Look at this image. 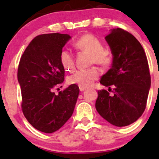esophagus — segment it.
Returning <instances> with one entry per match:
<instances>
[{"label":"esophagus","instance_id":"esophagus-1","mask_svg":"<svg viewBox=\"0 0 159 159\" xmlns=\"http://www.w3.org/2000/svg\"><path fill=\"white\" fill-rule=\"evenodd\" d=\"M78 87H79V90H81V91H84L86 88H87V87H83V86H78Z\"/></svg>","mask_w":159,"mask_h":159}]
</instances>
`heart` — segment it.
I'll use <instances>...</instances> for the list:
<instances>
[{
    "label": "heart",
    "instance_id": "b5f03b06",
    "mask_svg": "<svg viewBox=\"0 0 159 159\" xmlns=\"http://www.w3.org/2000/svg\"><path fill=\"white\" fill-rule=\"evenodd\" d=\"M74 47L81 52L90 54V63L109 66L112 63L113 53L108 48H103V43L93 34H86L80 36L73 43ZM60 62L66 71L71 72L75 69V57L73 54L67 49H63L60 53ZM100 70L96 66L87 69L76 71L71 75L67 81L70 84L88 87L99 77Z\"/></svg>",
    "mask_w": 159,
    "mask_h": 159
}]
</instances>
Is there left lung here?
<instances>
[{"label":"left lung","mask_w":159,"mask_h":159,"mask_svg":"<svg viewBox=\"0 0 159 159\" xmlns=\"http://www.w3.org/2000/svg\"><path fill=\"white\" fill-rule=\"evenodd\" d=\"M105 39L114 60L100 83L111 90L114 87V94L98 90L96 108L112 125L126 126L135 122L147 106L151 84L148 61L139 41L126 30L113 29Z\"/></svg>","instance_id":"obj_1"}]
</instances>
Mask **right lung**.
<instances>
[{"instance_id":"obj_1","label":"right lung","mask_w":159,"mask_h":159,"mask_svg":"<svg viewBox=\"0 0 159 159\" xmlns=\"http://www.w3.org/2000/svg\"><path fill=\"white\" fill-rule=\"evenodd\" d=\"M59 33L36 36L24 52L18 67L21 110L36 129L53 133L60 129L74 111L79 88L71 84L56 95L54 89L64 81L60 53L70 39Z\"/></svg>"}]
</instances>
